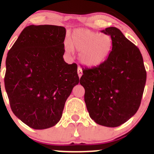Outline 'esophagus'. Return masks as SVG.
Masks as SVG:
<instances>
[{
    "label": "esophagus",
    "mask_w": 154,
    "mask_h": 154,
    "mask_svg": "<svg viewBox=\"0 0 154 154\" xmlns=\"http://www.w3.org/2000/svg\"><path fill=\"white\" fill-rule=\"evenodd\" d=\"M77 74H78V76L79 77H81V76L83 75V71H82V68L78 67V68H77Z\"/></svg>",
    "instance_id": "esophagus-1"
}]
</instances>
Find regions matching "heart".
I'll list each match as a JSON object with an SVG mask.
<instances>
[{
  "mask_svg": "<svg viewBox=\"0 0 154 154\" xmlns=\"http://www.w3.org/2000/svg\"><path fill=\"white\" fill-rule=\"evenodd\" d=\"M112 48V39L106 33L98 34L86 29H76L66 43L68 53L80 52L79 60L88 68H95L104 63Z\"/></svg>",
  "mask_w": 154,
  "mask_h": 154,
  "instance_id": "1",
  "label": "heart"
}]
</instances>
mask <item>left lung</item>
Returning <instances> with one entry per match:
<instances>
[{
  "mask_svg": "<svg viewBox=\"0 0 154 154\" xmlns=\"http://www.w3.org/2000/svg\"><path fill=\"white\" fill-rule=\"evenodd\" d=\"M109 35L112 48L100 66L85 68L80 83L89 116L98 125L116 127L139 109L147 78L139 49L114 27L101 31Z\"/></svg>",
  "mask_w": 154,
  "mask_h": 154,
  "instance_id": "8db88e82",
  "label": "left lung"
}]
</instances>
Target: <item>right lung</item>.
Here are the masks:
<instances>
[{
	"label": "right lung",
	"instance_id": "obj_1",
	"mask_svg": "<svg viewBox=\"0 0 154 154\" xmlns=\"http://www.w3.org/2000/svg\"><path fill=\"white\" fill-rule=\"evenodd\" d=\"M66 28L29 25L7 54L5 89L12 111L35 130L56 125L80 81L75 63L64 61Z\"/></svg>",
	"mask_w": 154,
	"mask_h": 154
}]
</instances>
